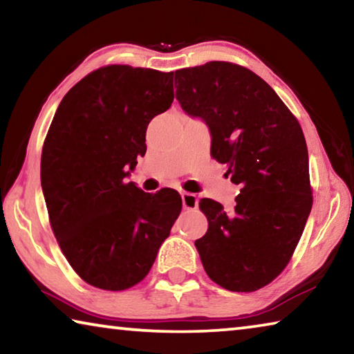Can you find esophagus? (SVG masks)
Wrapping results in <instances>:
<instances>
[{"label":"esophagus","mask_w":354,"mask_h":354,"mask_svg":"<svg viewBox=\"0 0 354 354\" xmlns=\"http://www.w3.org/2000/svg\"><path fill=\"white\" fill-rule=\"evenodd\" d=\"M181 198H183V207L187 209V211L198 207V198H196V195L190 194V192H183Z\"/></svg>","instance_id":"1"}]
</instances>
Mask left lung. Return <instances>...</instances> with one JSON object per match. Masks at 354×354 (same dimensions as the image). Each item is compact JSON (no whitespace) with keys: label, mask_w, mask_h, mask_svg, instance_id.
<instances>
[{"label":"left lung","mask_w":354,"mask_h":354,"mask_svg":"<svg viewBox=\"0 0 354 354\" xmlns=\"http://www.w3.org/2000/svg\"><path fill=\"white\" fill-rule=\"evenodd\" d=\"M176 100L211 133V156L241 185L234 211L205 198L195 247L214 283L253 292L284 270L313 207L306 140L277 92L248 68L207 62L175 71Z\"/></svg>","instance_id":"8db88e82"}]
</instances>
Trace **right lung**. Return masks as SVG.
Listing matches in <instances>:
<instances>
[{"instance_id":"1","label":"right lung","mask_w":354,"mask_h":354,"mask_svg":"<svg viewBox=\"0 0 354 354\" xmlns=\"http://www.w3.org/2000/svg\"><path fill=\"white\" fill-rule=\"evenodd\" d=\"M173 98V71L109 65L71 87L51 122L40 162L50 223L73 270L98 289L140 283L181 212L176 190L127 183L148 123Z\"/></svg>"}]
</instances>
